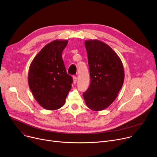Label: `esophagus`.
Wrapping results in <instances>:
<instances>
[{"instance_id":"esophagus-1","label":"esophagus","mask_w":157,"mask_h":157,"mask_svg":"<svg viewBox=\"0 0 157 157\" xmlns=\"http://www.w3.org/2000/svg\"><path fill=\"white\" fill-rule=\"evenodd\" d=\"M72 78H73V82H74V84H76V82H77V78H76V76H74Z\"/></svg>"}]
</instances>
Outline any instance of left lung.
<instances>
[{
	"label": "left lung",
	"instance_id": "1",
	"mask_svg": "<svg viewBox=\"0 0 157 157\" xmlns=\"http://www.w3.org/2000/svg\"><path fill=\"white\" fill-rule=\"evenodd\" d=\"M85 45L91 81L83 98L89 109L100 111L116 98L124 82V67L119 57L107 44L90 40Z\"/></svg>",
	"mask_w": 157,
	"mask_h": 157
}]
</instances>
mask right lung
Here are the masks:
<instances>
[{
	"mask_svg": "<svg viewBox=\"0 0 157 157\" xmlns=\"http://www.w3.org/2000/svg\"><path fill=\"white\" fill-rule=\"evenodd\" d=\"M67 40H54L46 45L35 56L28 72V84L40 105L50 110L64 105L71 90L72 78L62 58Z\"/></svg>",
	"mask_w": 157,
	"mask_h": 157,
	"instance_id": "obj_1",
	"label": "right lung"
}]
</instances>
